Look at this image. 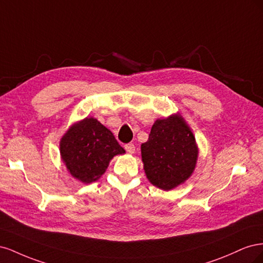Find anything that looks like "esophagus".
Masks as SVG:
<instances>
[{
    "label": "esophagus",
    "mask_w": 263,
    "mask_h": 263,
    "mask_svg": "<svg viewBox=\"0 0 263 263\" xmlns=\"http://www.w3.org/2000/svg\"><path fill=\"white\" fill-rule=\"evenodd\" d=\"M124 148L128 154H134L135 153V145L134 144H126L124 146Z\"/></svg>",
    "instance_id": "34e87169"
}]
</instances>
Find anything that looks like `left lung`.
Returning <instances> with one entry per match:
<instances>
[{
  "instance_id": "left-lung-1",
  "label": "left lung",
  "mask_w": 263,
  "mask_h": 263,
  "mask_svg": "<svg viewBox=\"0 0 263 263\" xmlns=\"http://www.w3.org/2000/svg\"><path fill=\"white\" fill-rule=\"evenodd\" d=\"M141 158L148 180L162 190L178 186L192 174L197 148L180 115L157 119L148 140L141 145Z\"/></svg>"
}]
</instances>
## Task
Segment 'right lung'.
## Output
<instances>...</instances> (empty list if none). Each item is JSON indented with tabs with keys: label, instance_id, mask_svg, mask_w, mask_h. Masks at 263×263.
<instances>
[{
	"label": "right lung",
	"instance_id": "right-lung-1",
	"mask_svg": "<svg viewBox=\"0 0 263 263\" xmlns=\"http://www.w3.org/2000/svg\"><path fill=\"white\" fill-rule=\"evenodd\" d=\"M124 153L112 132L92 117L71 127L60 142L63 162L72 177L83 183L97 181L110 159Z\"/></svg>",
	"mask_w": 263,
	"mask_h": 263
}]
</instances>
